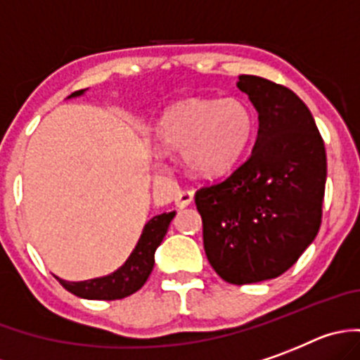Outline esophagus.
<instances>
[{"label": "esophagus", "instance_id": "1", "mask_svg": "<svg viewBox=\"0 0 360 360\" xmlns=\"http://www.w3.org/2000/svg\"><path fill=\"white\" fill-rule=\"evenodd\" d=\"M193 200V192L192 190H179L176 193V206L177 208H186L190 206Z\"/></svg>", "mask_w": 360, "mask_h": 360}]
</instances>
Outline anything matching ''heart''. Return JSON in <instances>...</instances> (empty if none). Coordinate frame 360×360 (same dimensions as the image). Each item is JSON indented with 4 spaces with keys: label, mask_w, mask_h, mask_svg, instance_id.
<instances>
[{
    "label": "heart",
    "mask_w": 360,
    "mask_h": 360,
    "mask_svg": "<svg viewBox=\"0 0 360 360\" xmlns=\"http://www.w3.org/2000/svg\"><path fill=\"white\" fill-rule=\"evenodd\" d=\"M255 127V115L244 100L190 98L168 108L154 134L161 147L181 152V163L192 176L215 179L242 160Z\"/></svg>",
    "instance_id": "heart-1"
}]
</instances>
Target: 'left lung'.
I'll use <instances>...</instances> for the list:
<instances>
[{
    "label": "left lung",
    "mask_w": 360,
    "mask_h": 360,
    "mask_svg": "<svg viewBox=\"0 0 360 360\" xmlns=\"http://www.w3.org/2000/svg\"><path fill=\"white\" fill-rule=\"evenodd\" d=\"M258 111L251 154L231 176L195 192L204 251L233 285L271 280L292 267L321 226L326 152L303 100L289 87L240 75Z\"/></svg>",
    "instance_id": "left-lung-1"
}]
</instances>
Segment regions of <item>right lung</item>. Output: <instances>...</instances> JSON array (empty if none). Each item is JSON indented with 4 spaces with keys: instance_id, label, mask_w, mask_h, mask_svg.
I'll return each mask as SVG.
<instances>
[{
    "instance_id": "obj_1",
    "label": "right lung",
    "mask_w": 360,
    "mask_h": 360,
    "mask_svg": "<svg viewBox=\"0 0 360 360\" xmlns=\"http://www.w3.org/2000/svg\"><path fill=\"white\" fill-rule=\"evenodd\" d=\"M84 91L86 89L71 93L70 98L71 96L84 95ZM174 217H176V212L152 217L145 224L140 240L132 249L131 257L125 260L122 267L116 269L115 273L86 281L59 280L60 285L66 290H70L71 294L84 297V300L112 301L134 294L136 290H140L143 287L147 278L150 276L152 267H154V252H156L158 245L163 242V236L167 235V229Z\"/></svg>"
}]
</instances>
